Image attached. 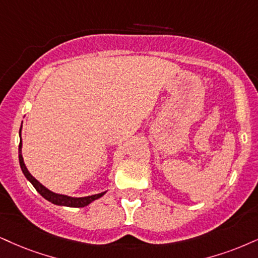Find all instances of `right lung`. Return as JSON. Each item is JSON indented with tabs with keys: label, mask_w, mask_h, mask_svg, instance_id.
Wrapping results in <instances>:
<instances>
[{
	"label": "right lung",
	"mask_w": 258,
	"mask_h": 258,
	"mask_svg": "<svg viewBox=\"0 0 258 258\" xmlns=\"http://www.w3.org/2000/svg\"><path fill=\"white\" fill-rule=\"evenodd\" d=\"M21 132V128H20ZM21 147H22V141L20 140V144H19V161H20V166L22 172H24L25 177L27 178L28 180L32 183V185L36 187V190L40 194L44 199L50 201L53 205H58V206H66V207H85L87 205H90L91 202H93L94 200L99 199L104 195L105 192L101 194H97V195H92V196H86V197H71V196H66V195H59V194H55L52 191H50L49 189H46L45 186L41 185V184L38 182V180L34 178L32 174L28 172L26 165L24 163V159H22V154H21Z\"/></svg>",
	"instance_id": "right-lung-1"
}]
</instances>
